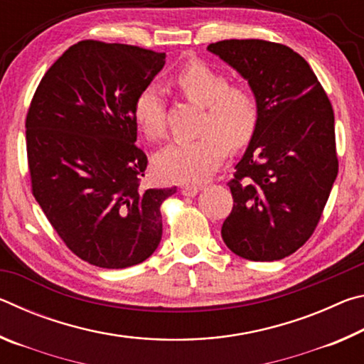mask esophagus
<instances>
[{
  "label": "esophagus",
  "instance_id": "esophagus-1",
  "mask_svg": "<svg viewBox=\"0 0 364 364\" xmlns=\"http://www.w3.org/2000/svg\"><path fill=\"white\" fill-rule=\"evenodd\" d=\"M200 191V184H184V186L181 188V193L183 196L186 197H194L197 193Z\"/></svg>",
  "mask_w": 364,
  "mask_h": 364
}]
</instances>
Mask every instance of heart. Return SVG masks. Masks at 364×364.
<instances>
[{
	"mask_svg": "<svg viewBox=\"0 0 364 364\" xmlns=\"http://www.w3.org/2000/svg\"><path fill=\"white\" fill-rule=\"evenodd\" d=\"M175 85L188 101L205 107L200 134L196 141L171 144L154 159L157 175L167 181L202 180L225 159L228 146L237 149L249 143L258 122L255 95L200 60L184 64ZM165 104L157 85H146L133 101V119L149 139L165 136Z\"/></svg>",
	"mask_w": 364,
	"mask_h": 364,
	"instance_id": "obj_1",
	"label": "heart"
}]
</instances>
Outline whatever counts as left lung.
Masks as SVG:
<instances>
[{
  "label": "left lung",
  "instance_id": "obj_1",
  "mask_svg": "<svg viewBox=\"0 0 364 364\" xmlns=\"http://www.w3.org/2000/svg\"><path fill=\"white\" fill-rule=\"evenodd\" d=\"M207 49L247 80L258 122L234 178L221 226L228 249L273 262L315 231L338 171L334 110L306 60L279 43L223 40Z\"/></svg>",
  "mask_w": 364,
  "mask_h": 364
}]
</instances>
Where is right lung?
Returning <instances> with one entry per match:
<instances>
[{"instance_id":"right-lung-1","label":"right lung","mask_w":364,"mask_h":364,"mask_svg":"<svg viewBox=\"0 0 364 364\" xmlns=\"http://www.w3.org/2000/svg\"><path fill=\"white\" fill-rule=\"evenodd\" d=\"M165 53L78 41L49 67L30 104L32 193L73 254L100 268L133 267L162 239L160 205L176 188L144 189L133 101Z\"/></svg>"}]
</instances>
